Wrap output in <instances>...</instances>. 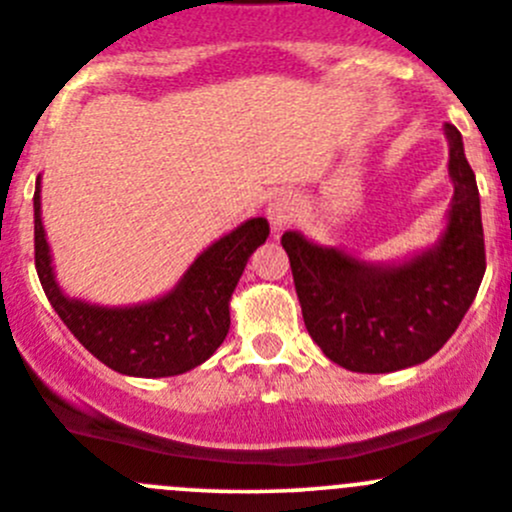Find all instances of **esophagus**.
Masks as SVG:
<instances>
[{
	"label": "esophagus",
	"mask_w": 512,
	"mask_h": 512,
	"mask_svg": "<svg viewBox=\"0 0 512 512\" xmlns=\"http://www.w3.org/2000/svg\"><path fill=\"white\" fill-rule=\"evenodd\" d=\"M295 212H297L295 197H292V195H277L275 200L270 202V207H267V217H270L272 230H275V232L285 230V227L292 222V217H295Z\"/></svg>",
	"instance_id": "1"
}]
</instances>
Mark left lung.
<instances>
[{
  "label": "left lung",
  "mask_w": 512,
  "mask_h": 512,
  "mask_svg": "<svg viewBox=\"0 0 512 512\" xmlns=\"http://www.w3.org/2000/svg\"><path fill=\"white\" fill-rule=\"evenodd\" d=\"M455 195L445 235L403 262L365 265L335 247L282 235L302 320L320 350L352 372H393L433 357L458 330L485 275V240L475 175L463 137L445 124Z\"/></svg>",
  "instance_id": "obj_1"
}]
</instances>
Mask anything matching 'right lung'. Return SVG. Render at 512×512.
Listing matches in <instances>:
<instances>
[{"mask_svg":"<svg viewBox=\"0 0 512 512\" xmlns=\"http://www.w3.org/2000/svg\"><path fill=\"white\" fill-rule=\"evenodd\" d=\"M270 235L255 217L207 247L170 295L135 307L69 300L54 282L49 245L34 190V265L39 282L74 337L112 370L135 377L182 375L202 365L230 330V297L252 252Z\"/></svg>","mask_w":512,"mask_h":512,"instance_id":"1","label":"right lung"}]
</instances>
